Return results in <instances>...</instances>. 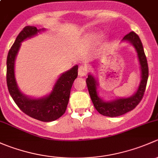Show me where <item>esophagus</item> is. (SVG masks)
<instances>
[{
  "label": "esophagus",
  "instance_id": "34e87169",
  "mask_svg": "<svg viewBox=\"0 0 158 158\" xmlns=\"http://www.w3.org/2000/svg\"><path fill=\"white\" fill-rule=\"evenodd\" d=\"M79 76H85L87 74V69L84 66H80L79 67Z\"/></svg>",
  "mask_w": 158,
  "mask_h": 158
}]
</instances>
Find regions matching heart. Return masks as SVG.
<instances>
[{"instance_id":"1","label":"heart","mask_w":158,"mask_h":158,"mask_svg":"<svg viewBox=\"0 0 158 158\" xmlns=\"http://www.w3.org/2000/svg\"><path fill=\"white\" fill-rule=\"evenodd\" d=\"M102 36H103L102 32H100V31H94L92 32V33L89 34V37L92 40H99L100 38H102Z\"/></svg>"}]
</instances>
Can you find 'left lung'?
Returning a JSON list of instances; mask_svg holds the SVG:
<instances>
[{
	"mask_svg": "<svg viewBox=\"0 0 158 158\" xmlns=\"http://www.w3.org/2000/svg\"><path fill=\"white\" fill-rule=\"evenodd\" d=\"M123 42H128L135 48L138 56L141 69V82L135 93L127 98H116L109 101H105L99 96L98 87L99 85L96 76L89 73L86 79L89 95L95 109L101 114L108 117H117L131 111L136 107L142 99L145 91L148 79V66L147 58L144 54L142 43L139 36L135 33L131 32L122 39ZM98 64V62H93L92 64Z\"/></svg>",
	"mask_w": 158,
	"mask_h": 158,
	"instance_id": "8db88e82",
	"label": "left lung"
}]
</instances>
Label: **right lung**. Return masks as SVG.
Listing matches in <instances>:
<instances>
[{
	"mask_svg": "<svg viewBox=\"0 0 158 158\" xmlns=\"http://www.w3.org/2000/svg\"><path fill=\"white\" fill-rule=\"evenodd\" d=\"M46 29L27 26L18 34L8 52L7 58V84L10 95L17 106L27 115L42 122H49L61 117L69 102L70 91L78 76V65L62 73L48 95L33 98L23 94L19 89L15 78V60L21 43L36 36Z\"/></svg>",
	"mask_w": 158,
	"mask_h": 158,
	"instance_id": "add662e5",
	"label": "right lung"
}]
</instances>
